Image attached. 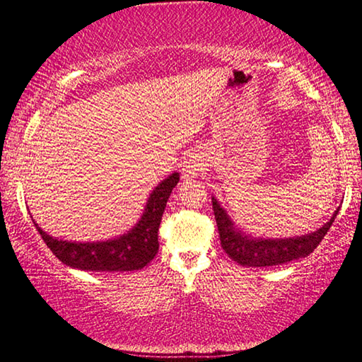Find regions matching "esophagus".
Masks as SVG:
<instances>
[{"label":"esophagus","instance_id":"1","mask_svg":"<svg viewBox=\"0 0 362 362\" xmlns=\"http://www.w3.org/2000/svg\"><path fill=\"white\" fill-rule=\"evenodd\" d=\"M201 170H203V163H201V159L198 156H189L185 159V163H183L182 175L183 179L189 180V179H194Z\"/></svg>","mask_w":362,"mask_h":362}]
</instances>
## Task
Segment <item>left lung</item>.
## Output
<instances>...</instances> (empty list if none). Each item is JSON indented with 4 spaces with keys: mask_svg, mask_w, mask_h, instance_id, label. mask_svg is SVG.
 <instances>
[{
    "mask_svg": "<svg viewBox=\"0 0 362 362\" xmlns=\"http://www.w3.org/2000/svg\"><path fill=\"white\" fill-rule=\"evenodd\" d=\"M212 209L218 226L222 249L236 263L252 268L281 265V263L310 255L320 246L322 238L327 235L330 225L334 223L337 214H339V209H337L332 218L326 225H322L320 230L311 233V235L289 238V240H250V238L241 235L240 231L233 228L231 220L214 198Z\"/></svg>",
    "mask_w": 362,
    "mask_h": 362,
    "instance_id": "left-lung-1",
    "label": "left lung"
}]
</instances>
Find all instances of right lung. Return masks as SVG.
Instances as JSON below:
<instances>
[{"mask_svg": "<svg viewBox=\"0 0 362 362\" xmlns=\"http://www.w3.org/2000/svg\"><path fill=\"white\" fill-rule=\"evenodd\" d=\"M179 174L169 175L155 188L146 203L144 217L127 235L102 243H66L49 236L35 223L42 241L57 259L71 268L95 273H116L142 269L155 259L159 249L158 230Z\"/></svg>", "mask_w": 362, "mask_h": 362, "instance_id": "obj_1", "label": "right lung"}]
</instances>
